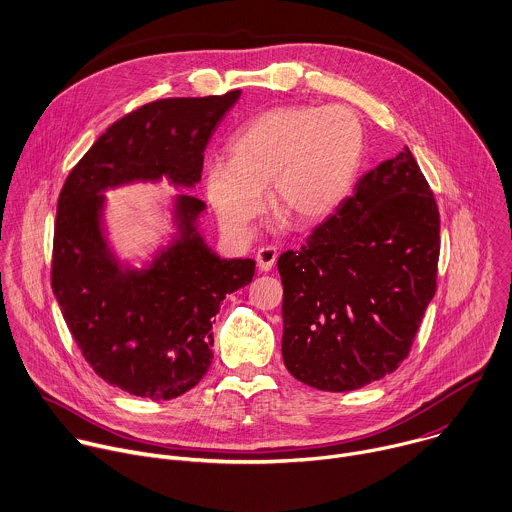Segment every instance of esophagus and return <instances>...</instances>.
I'll return each instance as SVG.
<instances>
[{"label":"esophagus","mask_w":512,"mask_h":512,"mask_svg":"<svg viewBox=\"0 0 512 512\" xmlns=\"http://www.w3.org/2000/svg\"><path fill=\"white\" fill-rule=\"evenodd\" d=\"M276 260H278V250H276L274 246H264V248H260V250L256 252V262H258V268H260L262 272L272 270V266L276 264Z\"/></svg>","instance_id":"esophagus-1"}]
</instances>
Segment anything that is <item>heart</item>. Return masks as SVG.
<instances>
[{
  "label": "heart",
  "instance_id": "obj_1",
  "mask_svg": "<svg viewBox=\"0 0 512 512\" xmlns=\"http://www.w3.org/2000/svg\"><path fill=\"white\" fill-rule=\"evenodd\" d=\"M228 150L230 162L208 164L204 190L220 226L248 238L268 184L272 204L298 222L328 218L356 178L364 126L346 106H278L244 124Z\"/></svg>",
  "mask_w": 512,
  "mask_h": 512
}]
</instances>
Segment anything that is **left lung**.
Here are the masks:
<instances>
[{
	"label": "left lung",
	"mask_w": 512,
	"mask_h": 512,
	"mask_svg": "<svg viewBox=\"0 0 512 512\" xmlns=\"http://www.w3.org/2000/svg\"><path fill=\"white\" fill-rule=\"evenodd\" d=\"M438 254V206L404 148L364 174L300 250L278 258L288 372L326 392L394 372L436 292Z\"/></svg>",
	"instance_id": "8db88e82"
}]
</instances>
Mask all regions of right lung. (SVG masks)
I'll return each instance as SVG.
<instances>
[{
  "label": "right lung",
  "mask_w": 512,
  "mask_h": 512,
  "mask_svg": "<svg viewBox=\"0 0 512 512\" xmlns=\"http://www.w3.org/2000/svg\"><path fill=\"white\" fill-rule=\"evenodd\" d=\"M240 90L168 98L114 122L74 166L60 192L52 288L86 362L108 384L150 400H172L210 368L212 316L226 294L252 282L256 262L222 260L198 234L206 204L176 198L178 238L148 268L122 266L102 232V192L168 178H202L212 132Z\"/></svg>",
  "instance_id": "obj_1"
}]
</instances>
